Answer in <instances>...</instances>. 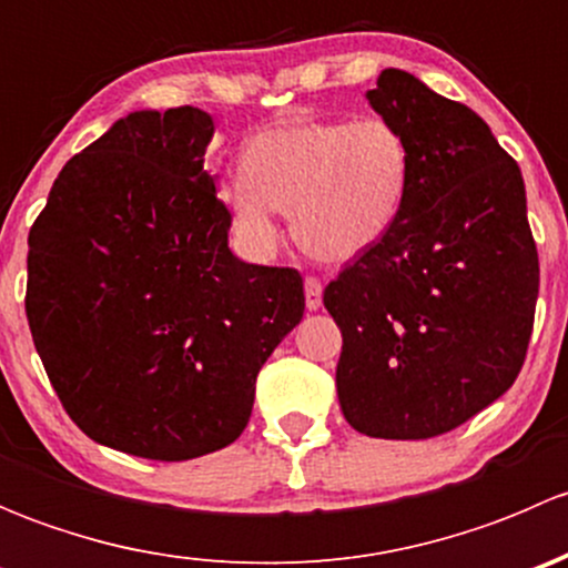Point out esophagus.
I'll use <instances>...</instances> for the list:
<instances>
[{
	"label": "esophagus",
	"instance_id": "1",
	"mask_svg": "<svg viewBox=\"0 0 568 568\" xmlns=\"http://www.w3.org/2000/svg\"><path fill=\"white\" fill-rule=\"evenodd\" d=\"M321 294H324V285H321V280L305 277V305H307V311H318Z\"/></svg>",
	"mask_w": 568,
	"mask_h": 568
}]
</instances>
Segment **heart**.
<instances>
[{
    "instance_id": "1",
    "label": "heart",
    "mask_w": 568,
    "mask_h": 568,
    "mask_svg": "<svg viewBox=\"0 0 568 568\" xmlns=\"http://www.w3.org/2000/svg\"><path fill=\"white\" fill-rule=\"evenodd\" d=\"M409 183V140L387 118H294L252 136L244 173L227 178L222 200L255 250L277 244L285 211L302 250L346 263L390 233Z\"/></svg>"
}]
</instances>
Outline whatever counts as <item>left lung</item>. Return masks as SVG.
Listing matches in <instances>:
<instances>
[{
	"mask_svg": "<svg viewBox=\"0 0 568 568\" xmlns=\"http://www.w3.org/2000/svg\"><path fill=\"white\" fill-rule=\"evenodd\" d=\"M368 104L409 140L412 183L390 233L324 291L337 400L359 434L432 439L523 371L538 300L525 181L473 109L412 73L385 68Z\"/></svg>",
	"mask_w": 568,
	"mask_h": 568,
	"instance_id": "left-lung-1",
	"label": "left lung"
}]
</instances>
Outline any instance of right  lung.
Returning a JSON list of instances; mask_svg holds the SVG:
<instances>
[{
  "mask_svg": "<svg viewBox=\"0 0 568 568\" xmlns=\"http://www.w3.org/2000/svg\"><path fill=\"white\" fill-rule=\"evenodd\" d=\"M197 106L120 118L57 175L30 231L27 321L95 443L156 462L225 448L257 371L305 313L296 268L244 263L205 173Z\"/></svg>",
  "mask_w": 568,
  "mask_h": 568,
  "instance_id": "1",
  "label": "right lung"
}]
</instances>
